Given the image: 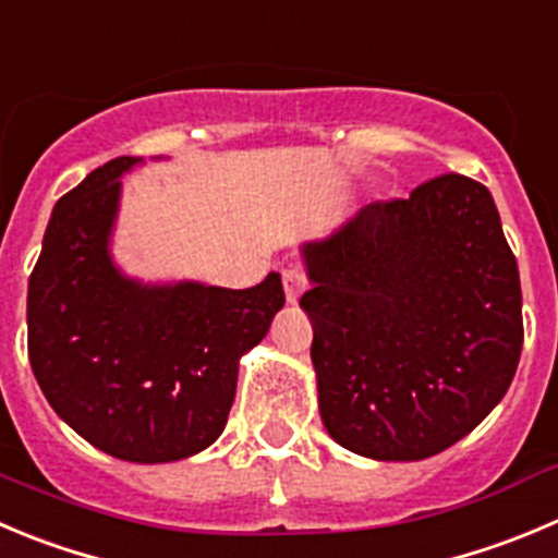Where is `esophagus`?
<instances>
[{"mask_svg":"<svg viewBox=\"0 0 558 558\" xmlns=\"http://www.w3.org/2000/svg\"><path fill=\"white\" fill-rule=\"evenodd\" d=\"M282 282H284V295H288L290 304H299V299L306 290V274L301 268H284L282 270Z\"/></svg>","mask_w":558,"mask_h":558,"instance_id":"1","label":"esophagus"}]
</instances>
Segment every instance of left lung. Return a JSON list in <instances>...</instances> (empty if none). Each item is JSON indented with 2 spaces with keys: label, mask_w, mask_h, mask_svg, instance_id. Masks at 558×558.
Instances as JSON below:
<instances>
[{
  "label": "left lung",
  "mask_w": 558,
  "mask_h": 558,
  "mask_svg": "<svg viewBox=\"0 0 558 558\" xmlns=\"http://www.w3.org/2000/svg\"><path fill=\"white\" fill-rule=\"evenodd\" d=\"M317 405L339 447L424 460L507 395L523 348L518 263L490 191L438 174L301 246Z\"/></svg>",
  "instance_id": "8db88e82"
}]
</instances>
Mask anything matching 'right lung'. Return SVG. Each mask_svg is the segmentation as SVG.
<instances>
[{
	"instance_id": "1",
	"label": "right lung",
	"mask_w": 558,
	"mask_h": 558,
	"mask_svg": "<svg viewBox=\"0 0 558 558\" xmlns=\"http://www.w3.org/2000/svg\"><path fill=\"white\" fill-rule=\"evenodd\" d=\"M120 156L89 172L51 210L26 290L29 364L57 416L129 463H172L221 435L238 364L284 306L270 270L246 290L142 282L111 257Z\"/></svg>"
}]
</instances>
